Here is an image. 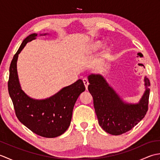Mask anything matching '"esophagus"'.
Listing matches in <instances>:
<instances>
[{
	"instance_id": "obj_1",
	"label": "esophagus",
	"mask_w": 160,
	"mask_h": 160,
	"mask_svg": "<svg viewBox=\"0 0 160 160\" xmlns=\"http://www.w3.org/2000/svg\"><path fill=\"white\" fill-rule=\"evenodd\" d=\"M82 80H83V82H84V86H85L86 89H87L88 85H89V81H88V80L87 79V78H84V79H83Z\"/></svg>"
}]
</instances>
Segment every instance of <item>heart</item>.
I'll use <instances>...</instances> for the list:
<instances>
[{"mask_svg": "<svg viewBox=\"0 0 160 160\" xmlns=\"http://www.w3.org/2000/svg\"><path fill=\"white\" fill-rule=\"evenodd\" d=\"M102 46V42H100V41H96V42H95L93 44V45H91V52H95V51H97V50H98L99 49H100ZM109 50H110V49L108 48V47H105L104 50V53L105 54H107V53H108V52H109Z\"/></svg>", "mask_w": 160, "mask_h": 160, "instance_id": "obj_1", "label": "heart"}]
</instances>
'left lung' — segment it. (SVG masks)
<instances>
[{
	"mask_svg": "<svg viewBox=\"0 0 160 160\" xmlns=\"http://www.w3.org/2000/svg\"><path fill=\"white\" fill-rule=\"evenodd\" d=\"M88 90L92 95L98 123L104 131L119 135L130 131L148 111L150 81L144 77L145 91L138 103L126 102L101 74L88 76Z\"/></svg>",
	"mask_w": 160,
	"mask_h": 160,
	"instance_id": "left-lung-1",
	"label": "left lung"
}]
</instances>
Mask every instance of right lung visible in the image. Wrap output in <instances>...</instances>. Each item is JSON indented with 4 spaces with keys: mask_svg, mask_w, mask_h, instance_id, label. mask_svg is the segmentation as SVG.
<instances>
[{
    "mask_svg": "<svg viewBox=\"0 0 160 160\" xmlns=\"http://www.w3.org/2000/svg\"><path fill=\"white\" fill-rule=\"evenodd\" d=\"M47 33L40 34L45 36ZM38 36L32 33L23 40L13 57L9 67L8 91L19 121L34 133L44 138H56L69 128L73 107L80 95L85 91L82 80L62 88L45 99H34L22 91L17 71V60L27 43Z\"/></svg>",
    "mask_w": 160,
    "mask_h": 160,
    "instance_id": "1",
    "label": "right lung"
}]
</instances>
